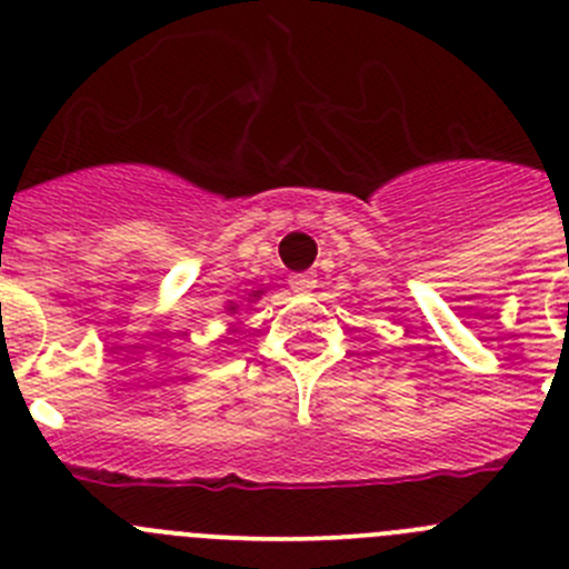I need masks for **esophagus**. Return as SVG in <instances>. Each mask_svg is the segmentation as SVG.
I'll return each instance as SVG.
<instances>
[{
  "mask_svg": "<svg viewBox=\"0 0 569 569\" xmlns=\"http://www.w3.org/2000/svg\"><path fill=\"white\" fill-rule=\"evenodd\" d=\"M290 290H293V293H312V288H316L318 284V279L316 276H310V273H296V276H290Z\"/></svg>",
  "mask_w": 569,
  "mask_h": 569,
  "instance_id": "esophagus-1",
  "label": "esophagus"
}]
</instances>
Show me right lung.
I'll return each instance as SVG.
<instances>
[{
	"instance_id": "add662e5",
	"label": "right lung",
	"mask_w": 569,
	"mask_h": 569,
	"mask_svg": "<svg viewBox=\"0 0 569 569\" xmlns=\"http://www.w3.org/2000/svg\"><path fill=\"white\" fill-rule=\"evenodd\" d=\"M231 310H234V307H231Z\"/></svg>"
}]
</instances>
